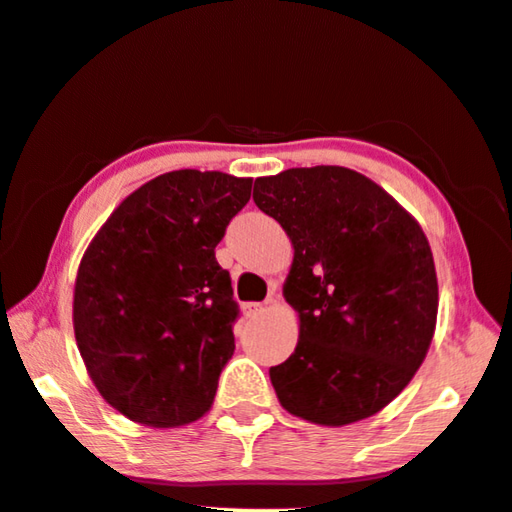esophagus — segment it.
<instances>
[{
    "label": "esophagus",
    "instance_id": "1",
    "mask_svg": "<svg viewBox=\"0 0 512 512\" xmlns=\"http://www.w3.org/2000/svg\"><path fill=\"white\" fill-rule=\"evenodd\" d=\"M262 312H264L262 303H246V305H243V316H246V319H255V316H259Z\"/></svg>",
    "mask_w": 512,
    "mask_h": 512
}]
</instances>
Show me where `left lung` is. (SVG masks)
<instances>
[{
	"label": "left lung",
	"mask_w": 512,
	"mask_h": 512,
	"mask_svg": "<svg viewBox=\"0 0 512 512\" xmlns=\"http://www.w3.org/2000/svg\"><path fill=\"white\" fill-rule=\"evenodd\" d=\"M255 205L294 246L285 280L296 351L269 369L280 405L321 426L376 415L424 362L437 275L424 230L385 189L342 166L257 177Z\"/></svg>",
	"instance_id": "1"
}]
</instances>
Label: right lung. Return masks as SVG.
<instances>
[{
  "label": "right lung",
  "instance_id": "1",
  "mask_svg": "<svg viewBox=\"0 0 512 512\" xmlns=\"http://www.w3.org/2000/svg\"><path fill=\"white\" fill-rule=\"evenodd\" d=\"M253 180L173 170L120 202L81 257L72 323L88 376L120 415L154 428L212 408L239 305L216 262Z\"/></svg>",
  "mask_w": 512,
  "mask_h": 512
}]
</instances>
